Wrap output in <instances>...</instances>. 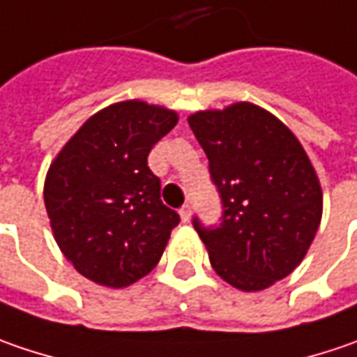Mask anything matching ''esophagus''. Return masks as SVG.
Instances as JSON below:
<instances>
[{"label": "esophagus", "mask_w": 357, "mask_h": 357, "mask_svg": "<svg viewBox=\"0 0 357 357\" xmlns=\"http://www.w3.org/2000/svg\"><path fill=\"white\" fill-rule=\"evenodd\" d=\"M178 215H181V221H183V223H188V221H190V206H183V208L178 211Z\"/></svg>", "instance_id": "esophagus-1"}]
</instances>
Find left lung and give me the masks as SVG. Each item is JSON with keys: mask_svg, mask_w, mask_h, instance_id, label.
<instances>
[{"mask_svg": "<svg viewBox=\"0 0 357 357\" xmlns=\"http://www.w3.org/2000/svg\"><path fill=\"white\" fill-rule=\"evenodd\" d=\"M188 126L208 158L223 221H192L215 273L241 291L287 277L315 239L324 192L307 152L281 120L251 102L199 110Z\"/></svg>", "mask_w": 357, "mask_h": 357, "instance_id": "1", "label": "left lung"}]
</instances>
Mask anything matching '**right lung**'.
<instances>
[{
  "label": "right lung",
  "mask_w": 357,
  "mask_h": 357,
  "mask_svg": "<svg viewBox=\"0 0 357 357\" xmlns=\"http://www.w3.org/2000/svg\"><path fill=\"white\" fill-rule=\"evenodd\" d=\"M176 122L165 106L116 102L88 118L52 160L44 183L52 233L86 279L128 287L162 257L181 219L162 205L146 158Z\"/></svg>",
  "instance_id": "obj_1"
}]
</instances>
